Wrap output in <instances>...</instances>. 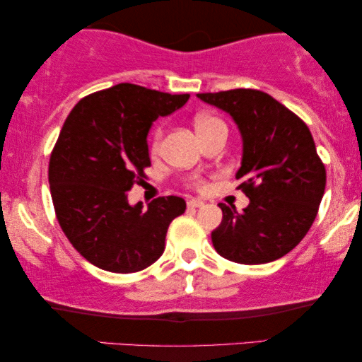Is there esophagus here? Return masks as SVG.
I'll return each instance as SVG.
<instances>
[{"label":"esophagus","instance_id":"34e87169","mask_svg":"<svg viewBox=\"0 0 362 362\" xmlns=\"http://www.w3.org/2000/svg\"><path fill=\"white\" fill-rule=\"evenodd\" d=\"M204 206V201L201 199H189L187 201V207H202Z\"/></svg>","mask_w":362,"mask_h":362}]
</instances>
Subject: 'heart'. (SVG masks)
<instances>
[{
	"mask_svg": "<svg viewBox=\"0 0 362 362\" xmlns=\"http://www.w3.org/2000/svg\"><path fill=\"white\" fill-rule=\"evenodd\" d=\"M219 123H222L221 120H217V118L214 117H207V115H201L196 118V130H204V128H209L212 125H219ZM160 148V132L156 133L155 135V141H153V150H158Z\"/></svg>",
	"mask_w": 362,
	"mask_h": 362,
	"instance_id": "b5f03b06",
	"label": "heart"
}]
</instances>
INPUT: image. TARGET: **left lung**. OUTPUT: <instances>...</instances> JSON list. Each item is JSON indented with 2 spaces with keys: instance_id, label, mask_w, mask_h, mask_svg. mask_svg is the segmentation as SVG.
Listing matches in <instances>:
<instances>
[{
  "instance_id": "left-lung-1",
  "label": "left lung",
  "mask_w": 362,
  "mask_h": 362,
  "mask_svg": "<svg viewBox=\"0 0 362 362\" xmlns=\"http://www.w3.org/2000/svg\"><path fill=\"white\" fill-rule=\"evenodd\" d=\"M197 98L229 113L239 128L242 160L235 177L250 199L242 212L221 202L222 222L212 230V245L224 259L244 265L280 259L310 230L325 194V165L308 127L260 90L234 88Z\"/></svg>"
}]
</instances>
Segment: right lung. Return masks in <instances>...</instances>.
<instances>
[{"label":"right lung","instance_id":"add662e5","mask_svg":"<svg viewBox=\"0 0 362 362\" xmlns=\"http://www.w3.org/2000/svg\"><path fill=\"white\" fill-rule=\"evenodd\" d=\"M187 98L118 83L82 98L69 113L49 161L51 196L64 234L98 269L133 274L165 252L168 227L186 201L158 197L143 209L141 202H128V191L151 165L146 136L153 122Z\"/></svg>","mask_w":362,"mask_h":362}]
</instances>
